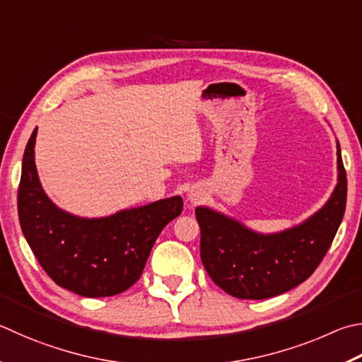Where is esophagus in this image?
I'll return each mask as SVG.
<instances>
[{"label":"esophagus","instance_id":"obj_1","mask_svg":"<svg viewBox=\"0 0 362 362\" xmlns=\"http://www.w3.org/2000/svg\"><path fill=\"white\" fill-rule=\"evenodd\" d=\"M188 199H189V202L198 204V202H201L204 199V192H202L201 188H192L188 192Z\"/></svg>","mask_w":362,"mask_h":362}]
</instances>
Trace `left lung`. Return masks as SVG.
Wrapping results in <instances>:
<instances>
[{
  "label": "left lung",
  "mask_w": 362,
  "mask_h": 362,
  "mask_svg": "<svg viewBox=\"0 0 362 362\" xmlns=\"http://www.w3.org/2000/svg\"><path fill=\"white\" fill-rule=\"evenodd\" d=\"M337 185L317 214L275 234H259L214 209L196 207L201 259L210 279L239 299H267L305 281L329 250L346 206V173L337 142Z\"/></svg>",
  "instance_id": "1"
}]
</instances>
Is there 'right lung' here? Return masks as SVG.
Segmentation results:
<instances>
[{"label":"right lung","instance_id":"add662e5","mask_svg":"<svg viewBox=\"0 0 362 362\" xmlns=\"http://www.w3.org/2000/svg\"><path fill=\"white\" fill-rule=\"evenodd\" d=\"M37 128L26 144L18 185V220L36 259L57 285L106 298L139 280L161 229L182 214L180 196L103 218H81L57 207L44 193L35 164Z\"/></svg>","mask_w":362,"mask_h":362}]
</instances>
